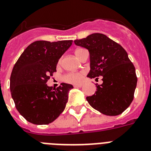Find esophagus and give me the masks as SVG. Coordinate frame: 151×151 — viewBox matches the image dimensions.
<instances>
[{
	"label": "esophagus",
	"instance_id": "esophagus-1",
	"mask_svg": "<svg viewBox=\"0 0 151 151\" xmlns=\"http://www.w3.org/2000/svg\"><path fill=\"white\" fill-rule=\"evenodd\" d=\"M82 84H74V85H73V87H82Z\"/></svg>",
	"mask_w": 151,
	"mask_h": 151
}]
</instances>
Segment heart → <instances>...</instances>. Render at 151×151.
<instances>
[{"label":"heart","instance_id":"1","mask_svg":"<svg viewBox=\"0 0 151 151\" xmlns=\"http://www.w3.org/2000/svg\"><path fill=\"white\" fill-rule=\"evenodd\" d=\"M84 49H81V48H79V49H77V50L74 51V54L75 56L79 59L81 54L84 51ZM61 62V59L59 60L58 61V64H60ZM84 73L83 72H81V73H78V72H74V73H68L67 74L64 76L63 80H64L65 82H68V83H73V84H78L81 81L82 78H83Z\"/></svg>","mask_w":151,"mask_h":151}]
</instances>
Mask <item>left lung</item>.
<instances>
[{
    "label": "left lung",
    "instance_id": "left-lung-1",
    "mask_svg": "<svg viewBox=\"0 0 151 151\" xmlns=\"http://www.w3.org/2000/svg\"><path fill=\"white\" fill-rule=\"evenodd\" d=\"M76 45L87 48L90 53L91 70L87 77L98 79L97 91L87 97L91 107L103 114H122L134 100L137 78L135 68L127 53L119 44L103 34H92L86 38L74 40Z\"/></svg>",
    "mask_w": 151,
    "mask_h": 151
}]
</instances>
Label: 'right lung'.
Masks as SVG:
<instances>
[{
    "label": "right lung",
    "instance_id": "obj_1",
    "mask_svg": "<svg viewBox=\"0 0 151 151\" xmlns=\"http://www.w3.org/2000/svg\"><path fill=\"white\" fill-rule=\"evenodd\" d=\"M73 40L30 44L15 63L10 79L11 97L18 112L35 124H48L64 111L71 84L61 83L53 89L47 82L56 72L60 57Z\"/></svg>",
    "mask_w": 151,
    "mask_h": 151
}]
</instances>
